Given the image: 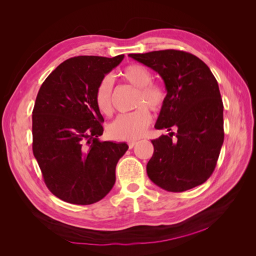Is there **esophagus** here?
<instances>
[{
    "instance_id": "esophagus-1",
    "label": "esophagus",
    "mask_w": 256,
    "mask_h": 256,
    "mask_svg": "<svg viewBox=\"0 0 256 256\" xmlns=\"http://www.w3.org/2000/svg\"><path fill=\"white\" fill-rule=\"evenodd\" d=\"M136 144V141H129V142H128L129 148H132V147H134Z\"/></svg>"
}]
</instances>
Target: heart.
<instances>
[{
  "instance_id": "heart-1",
  "label": "heart",
  "mask_w": 256,
  "mask_h": 256,
  "mask_svg": "<svg viewBox=\"0 0 256 256\" xmlns=\"http://www.w3.org/2000/svg\"><path fill=\"white\" fill-rule=\"evenodd\" d=\"M122 76L132 86L138 88L134 99V106L138 109L116 116L108 126V132L118 140H136L144 134L152 120L150 111L146 106L154 112L160 111L166 104V92L164 88L152 82L154 76L144 65H129L122 72ZM112 76H104L95 90V104L100 113L104 115L112 113Z\"/></svg>"
}]
</instances>
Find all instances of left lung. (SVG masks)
<instances>
[{"instance_id":"1","label":"left lung","mask_w":256,"mask_h":256,"mask_svg":"<svg viewBox=\"0 0 256 256\" xmlns=\"http://www.w3.org/2000/svg\"><path fill=\"white\" fill-rule=\"evenodd\" d=\"M158 72L166 99L154 128H175L152 140L154 154L146 166L150 180L170 192H182L205 182L212 174L224 140L223 102L210 69L191 53L161 50L129 54Z\"/></svg>"}]
</instances>
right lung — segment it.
<instances>
[{"label": "right lung", "instance_id": "right-lung-1", "mask_svg": "<svg viewBox=\"0 0 256 256\" xmlns=\"http://www.w3.org/2000/svg\"><path fill=\"white\" fill-rule=\"evenodd\" d=\"M122 58L124 54L68 58L38 92L32 118L33 154L46 186L64 202L94 204L115 184L116 164L128 145L99 140L104 120L95 104V90Z\"/></svg>", "mask_w": 256, "mask_h": 256}]
</instances>
